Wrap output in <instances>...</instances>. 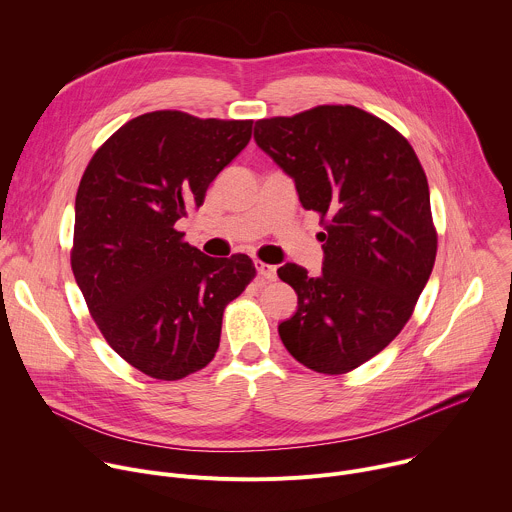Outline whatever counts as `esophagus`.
Listing matches in <instances>:
<instances>
[{"instance_id":"esophagus-1","label":"esophagus","mask_w":512,"mask_h":512,"mask_svg":"<svg viewBox=\"0 0 512 512\" xmlns=\"http://www.w3.org/2000/svg\"><path fill=\"white\" fill-rule=\"evenodd\" d=\"M255 269L259 273V277L267 279V281H275L277 279V267L275 265H269V263H263V261H255Z\"/></svg>"}]
</instances>
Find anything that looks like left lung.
Returning a JSON list of instances; mask_svg holds the SVG:
<instances>
[{"label": "left lung", "mask_w": 512, "mask_h": 512, "mask_svg": "<svg viewBox=\"0 0 512 512\" xmlns=\"http://www.w3.org/2000/svg\"><path fill=\"white\" fill-rule=\"evenodd\" d=\"M255 141L324 225L318 277L296 263L277 269L298 294L281 342L316 373H348L403 330L431 275L425 172L397 129L352 105L259 119Z\"/></svg>", "instance_id": "left-lung-1"}]
</instances>
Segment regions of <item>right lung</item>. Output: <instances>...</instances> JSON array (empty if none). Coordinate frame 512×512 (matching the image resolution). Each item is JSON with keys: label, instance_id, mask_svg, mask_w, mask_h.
<instances>
[{"label": "right lung", "instance_id": "1", "mask_svg": "<svg viewBox=\"0 0 512 512\" xmlns=\"http://www.w3.org/2000/svg\"><path fill=\"white\" fill-rule=\"evenodd\" d=\"M251 131L253 121L145 113L101 145L81 178L72 273L109 346L152 379L204 369L227 304L255 277L247 255L208 257L176 229Z\"/></svg>", "mask_w": 512, "mask_h": 512}]
</instances>
